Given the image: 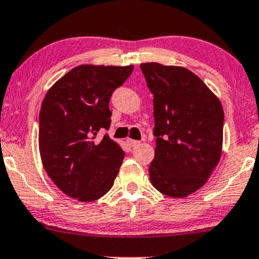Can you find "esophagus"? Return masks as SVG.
I'll list each match as a JSON object with an SVG mask.
<instances>
[{
  "label": "esophagus",
  "mask_w": 259,
  "mask_h": 259,
  "mask_svg": "<svg viewBox=\"0 0 259 259\" xmlns=\"http://www.w3.org/2000/svg\"><path fill=\"white\" fill-rule=\"evenodd\" d=\"M127 142H128V144H130L132 148L138 147V145L141 144V142H139V141H135V139H128V141H127Z\"/></svg>",
  "instance_id": "esophagus-1"
}]
</instances>
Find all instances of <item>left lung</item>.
I'll list each match as a JSON object with an SVG mask.
<instances>
[{"instance_id": "obj_1", "label": "left lung", "mask_w": 259, "mask_h": 259, "mask_svg": "<svg viewBox=\"0 0 259 259\" xmlns=\"http://www.w3.org/2000/svg\"><path fill=\"white\" fill-rule=\"evenodd\" d=\"M141 69L154 94L150 182L167 196L185 197L207 182L221 159L223 108L190 70L159 63L141 64Z\"/></svg>"}]
</instances>
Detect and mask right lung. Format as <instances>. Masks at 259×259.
I'll list each match as a JSON object with an SVG mask.
<instances>
[{"mask_svg": "<svg viewBox=\"0 0 259 259\" xmlns=\"http://www.w3.org/2000/svg\"><path fill=\"white\" fill-rule=\"evenodd\" d=\"M133 66L80 65L46 94L39 111L38 147L46 172L64 194L94 201L111 189L124 153L105 135L111 94Z\"/></svg>", "mask_w": 259, "mask_h": 259, "instance_id": "right-lung-1", "label": "right lung"}]
</instances>
